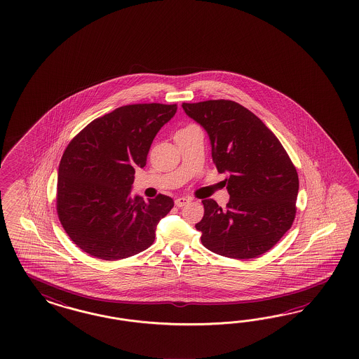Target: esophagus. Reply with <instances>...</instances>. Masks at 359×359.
Masks as SVG:
<instances>
[{
  "label": "esophagus",
  "mask_w": 359,
  "mask_h": 359,
  "mask_svg": "<svg viewBox=\"0 0 359 359\" xmlns=\"http://www.w3.org/2000/svg\"><path fill=\"white\" fill-rule=\"evenodd\" d=\"M189 201H191V198H188V197H177L175 200V205L177 208L184 207L185 204H188Z\"/></svg>",
  "instance_id": "esophagus-1"
}]
</instances>
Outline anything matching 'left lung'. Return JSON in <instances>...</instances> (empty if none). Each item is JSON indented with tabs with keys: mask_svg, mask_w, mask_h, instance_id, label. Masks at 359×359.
Segmentation results:
<instances>
[{
	"mask_svg": "<svg viewBox=\"0 0 359 359\" xmlns=\"http://www.w3.org/2000/svg\"><path fill=\"white\" fill-rule=\"evenodd\" d=\"M209 135L218 172H228L226 209L203 200L196 224L201 242L218 255L250 259L270 250L296 215L299 176L282 143L249 109L230 100L183 105Z\"/></svg>",
	"mask_w": 359,
	"mask_h": 359,
	"instance_id": "obj_1",
	"label": "left lung"
}]
</instances>
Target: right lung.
<instances>
[{
    "label": "right lung",
    "instance_id": "right-lung-1",
    "mask_svg": "<svg viewBox=\"0 0 359 359\" xmlns=\"http://www.w3.org/2000/svg\"><path fill=\"white\" fill-rule=\"evenodd\" d=\"M176 105L134 104L92 121L67 146L57 171V216L81 250L104 261L150 248L174 200L131 197L135 168H143L152 141Z\"/></svg>",
    "mask_w": 359,
    "mask_h": 359
}]
</instances>
